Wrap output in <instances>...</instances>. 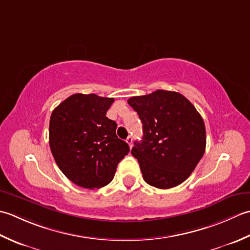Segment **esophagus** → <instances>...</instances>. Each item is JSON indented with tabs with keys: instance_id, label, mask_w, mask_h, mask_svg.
Masks as SVG:
<instances>
[{
	"instance_id": "obj_1",
	"label": "esophagus",
	"mask_w": 250,
	"mask_h": 250,
	"mask_svg": "<svg viewBox=\"0 0 250 250\" xmlns=\"http://www.w3.org/2000/svg\"><path fill=\"white\" fill-rule=\"evenodd\" d=\"M126 142H127V144H128V146H129L130 147L132 146V138H131V136H128V137H127Z\"/></svg>"
}]
</instances>
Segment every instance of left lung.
<instances>
[{"label": "left lung", "mask_w": 250, "mask_h": 250, "mask_svg": "<svg viewBox=\"0 0 250 250\" xmlns=\"http://www.w3.org/2000/svg\"><path fill=\"white\" fill-rule=\"evenodd\" d=\"M144 136L131 149L145 181L157 189L179 186L195 169L206 147L205 124L185 96L159 89L131 97Z\"/></svg>", "instance_id": "left-lung-1"}]
</instances>
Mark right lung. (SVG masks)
<instances>
[{"label":"right lung","instance_id":"obj_1","mask_svg":"<svg viewBox=\"0 0 250 250\" xmlns=\"http://www.w3.org/2000/svg\"><path fill=\"white\" fill-rule=\"evenodd\" d=\"M113 98L74 94L56 106L49 121V146L60 170L86 189L112 181L129 146L115 134L116 123L105 116Z\"/></svg>","mask_w":250,"mask_h":250}]
</instances>
